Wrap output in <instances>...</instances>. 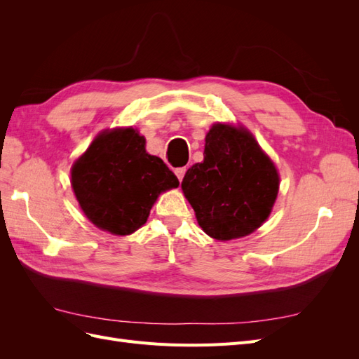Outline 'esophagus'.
<instances>
[{"label": "esophagus", "mask_w": 359, "mask_h": 359, "mask_svg": "<svg viewBox=\"0 0 359 359\" xmlns=\"http://www.w3.org/2000/svg\"><path fill=\"white\" fill-rule=\"evenodd\" d=\"M186 170H187L186 168H177V169H175V175L178 177V180H180V181H182V178H184V173H186Z\"/></svg>", "instance_id": "obj_1"}]
</instances>
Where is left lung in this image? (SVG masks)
I'll use <instances>...</instances> for the list:
<instances>
[{"instance_id": "obj_1", "label": "left lung", "mask_w": 359, "mask_h": 359, "mask_svg": "<svg viewBox=\"0 0 359 359\" xmlns=\"http://www.w3.org/2000/svg\"><path fill=\"white\" fill-rule=\"evenodd\" d=\"M274 163L244 127L214 124L203 161L181 182L202 231L214 240L247 236L268 219L278 193Z\"/></svg>"}]
</instances>
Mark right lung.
Wrapping results in <instances>:
<instances>
[{
	"label": "right lung",
	"mask_w": 359,
	"mask_h": 359,
	"mask_svg": "<svg viewBox=\"0 0 359 359\" xmlns=\"http://www.w3.org/2000/svg\"><path fill=\"white\" fill-rule=\"evenodd\" d=\"M178 178L145 149L137 130H104L72 168V187L83 214L99 229L130 235L147 223L161 191Z\"/></svg>",
	"instance_id": "right-lung-1"
}]
</instances>
